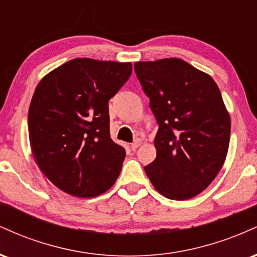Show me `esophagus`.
Returning <instances> with one entry per match:
<instances>
[{"instance_id":"34e87169","label":"esophagus","mask_w":257,"mask_h":257,"mask_svg":"<svg viewBox=\"0 0 257 257\" xmlns=\"http://www.w3.org/2000/svg\"><path fill=\"white\" fill-rule=\"evenodd\" d=\"M141 144H143V141H141V140H140V139H137V140H135V141H134V143H133V144H132V145H131V149L133 150V151H135V150H137V149H138V147L141 145Z\"/></svg>"}]
</instances>
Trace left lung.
Segmentation results:
<instances>
[{
    "label": "left lung",
    "instance_id": "1",
    "mask_svg": "<svg viewBox=\"0 0 257 257\" xmlns=\"http://www.w3.org/2000/svg\"><path fill=\"white\" fill-rule=\"evenodd\" d=\"M134 70L159 125L146 175L167 198H193L216 178L228 151L231 117L219 87L178 58L138 61Z\"/></svg>",
    "mask_w": 257,
    "mask_h": 257
}]
</instances>
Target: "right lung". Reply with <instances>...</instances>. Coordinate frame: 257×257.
<instances>
[{
  "label": "right lung",
  "mask_w": 257,
  "mask_h": 257,
  "mask_svg": "<svg viewBox=\"0 0 257 257\" xmlns=\"http://www.w3.org/2000/svg\"><path fill=\"white\" fill-rule=\"evenodd\" d=\"M132 63L76 58L47 73L32 95L29 139L38 168L59 190L91 198L113 186L125 150L110 137L108 100Z\"/></svg>",
  "instance_id": "add662e5"
}]
</instances>
